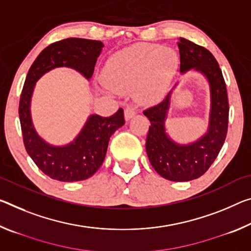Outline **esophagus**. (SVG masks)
I'll return each mask as SVG.
<instances>
[{
  "label": "esophagus",
  "mask_w": 251,
  "mask_h": 251,
  "mask_svg": "<svg viewBox=\"0 0 251 251\" xmlns=\"http://www.w3.org/2000/svg\"><path fill=\"white\" fill-rule=\"evenodd\" d=\"M135 115H136V109H135L134 107H132V106L126 107L124 110V116H125L126 121H129V119L133 118Z\"/></svg>",
  "instance_id": "esophagus-1"
}]
</instances>
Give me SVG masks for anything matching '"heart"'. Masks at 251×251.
<instances>
[{
    "instance_id": "1",
    "label": "heart",
    "mask_w": 251,
    "mask_h": 251,
    "mask_svg": "<svg viewBox=\"0 0 251 251\" xmlns=\"http://www.w3.org/2000/svg\"><path fill=\"white\" fill-rule=\"evenodd\" d=\"M177 65L174 50L152 43H136L107 59L102 79L116 93L133 90L138 102L153 104L165 93Z\"/></svg>"
}]
</instances>
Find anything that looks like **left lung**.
Returning a JSON list of instances; mask_svg holds the SVG:
<instances>
[{
  "label": "left lung",
  "instance_id": "8db88e82",
  "mask_svg": "<svg viewBox=\"0 0 251 251\" xmlns=\"http://www.w3.org/2000/svg\"><path fill=\"white\" fill-rule=\"evenodd\" d=\"M180 73L196 70L204 75L210 87V114L206 132L197 141L178 144L165 128L173 87L163 101L143 111L151 126L146 137V153L154 170L166 180L186 182L209 170L224 145L228 130L229 102L222 71L213 54L184 38L177 42Z\"/></svg>",
  "mask_w": 251,
  "mask_h": 251
}]
</instances>
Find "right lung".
I'll list each match as a JSON object with an SVG mask.
<instances>
[{
    "label": "right lung",
    "instance_id": "add662e5",
    "mask_svg": "<svg viewBox=\"0 0 251 251\" xmlns=\"http://www.w3.org/2000/svg\"><path fill=\"white\" fill-rule=\"evenodd\" d=\"M102 48L104 43L97 40H61L42 50L27 73L19 105L23 143L38 168L53 180L75 182L93 176L105 160L110 136L125 124L124 110L119 108L110 117L90 115L73 142L51 145L39 136L31 117L35 82L48 71L60 67L75 69L89 80Z\"/></svg>",
    "mask_w": 251,
    "mask_h": 251
}]
</instances>
